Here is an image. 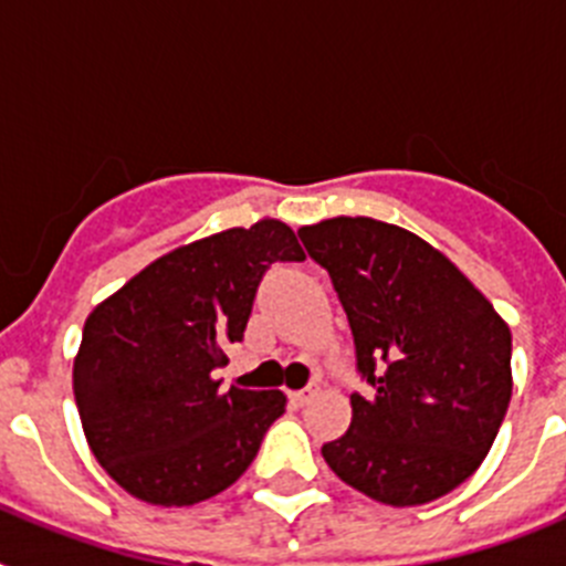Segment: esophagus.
<instances>
[{
  "instance_id": "34e87169",
  "label": "esophagus",
  "mask_w": 566,
  "mask_h": 566,
  "mask_svg": "<svg viewBox=\"0 0 566 566\" xmlns=\"http://www.w3.org/2000/svg\"><path fill=\"white\" fill-rule=\"evenodd\" d=\"M314 394H317L314 388H306V391H292V394H289V402L297 405V408H300V405H306L308 399L314 397Z\"/></svg>"
}]
</instances>
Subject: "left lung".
Wrapping results in <instances>:
<instances>
[{
    "label": "left lung",
    "mask_w": 566,
    "mask_h": 566,
    "mask_svg": "<svg viewBox=\"0 0 566 566\" xmlns=\"http://www.w3.org/2000/svg\"><path fill=\"white\" fill-rule=\"evenodd\" d=\"M348 314L357 371L352 424L328 468L374 502L413 507L476 473L513 394L510 328L428 240L374 218L300 229Z\"/></svg>",
    "instance_id": "obj_1"
}]
</instances>
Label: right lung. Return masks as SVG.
<instances>
[{
	"instance_id": "1",
	"label": "right lung",
	"mask_w": 566,
	"mask_h": 566,
	"mask_svg": "<svg viewBox=\"0 0 566 566\" xmlns=\"http://www.w3.org/2000/svg\"><path fill=\"white\" fill-rule=\"evenodd\" d=\"M303 258L292 229L263 218L161 254L90 312L73 394L90 451L129 496L189 507L252 464L286 397L221 391L214 371L266 269Z\"/></svg>"
}]
</instances>
